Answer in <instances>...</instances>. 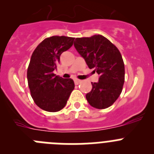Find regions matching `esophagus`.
<instances>
[{
  "label": "esophagus",
  "instance_id": "esophagus-1",
  "mask_svg": "<svg viewBox=\"0 0 154 154\" xmlns=\"http://www.w3.org/2000/svg\"><path fill=\"white\" fill-rule=\"evenodd\" d=\"M74 82H75V85H79V84L81 83V80L75 79V80H74Z\"/></svg>",
  "mask_w": 154,
  "mask_h": 154
}]
</instances>
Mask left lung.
<instances>
[{"label": "left lung", "mask_w": 154, "mask_h": 154, "mask_svg": "<svg viewBox=\"0 0 154 154\" xmlns=\"http://www.w3.org/2000/svg\"><path fill=\"white\" fill-rule=\"evenodd\" d=\"M74 46L89 69L99 75V81L92 82V90L85 95L87 101L96 109L108 108L119 98L124 84L125 67L120 52L100 35L77 38Z\"/></svg>", "instance_id": "left-lung-1"}]
</instances>
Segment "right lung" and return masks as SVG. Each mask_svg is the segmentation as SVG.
<instances>
[{
    "mask_svg": "<svg viewBox=\"0 0 154 154\" xmlns=\"http://www.w3.org/2000/svg\"><path fill=\"white\" fill-rule=\"evenodd\" d=\"M74 38L52 36L42 41L32 53L27 78L35 104L48 112H58L67 103L75 88L72 79L54 74L62 52L73 45Z\"/></svg>",
    "mask_w": 154,
    "mask_h": 154,
    "instance_id": "add662e5",
    "label": "right lung"
}]
</instances>
